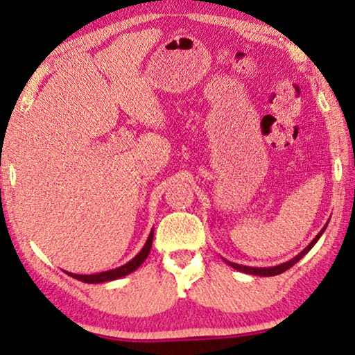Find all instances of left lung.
Returning a JSON list of instances; mask_svg holds the SVG:
<instances>
[{"label": "left lung", "mask_w": 355, "mask_h": 355, "mask_svg": "<svg viewBox=\"0 0 355 355\" xmlns=\"http://www.w3.org/2000/svg\"><path fill=\"white\" fill-rule=\"evenodd\" d=\"M327 225H329V221H327ZM327 225L324 226V228L320 230V232L319 234H317L313 241H311V244L304 248L303 252H300L298 255L296 257H293L292 260H288V261H285V263H282V264H277V266H271V268H252V266H244V264H237V263H231V261H228V260H225L226 263L230 264L231 268H234V269H237V271H241V272H245V274H252V276H263V277H269V276H277V274H282V272H285L287 271V269H290L293 266V264H296L298 263L301 258H303L306 253H308L311 248H313L314 245H315V242L320 239V236L324 234V231L327 230Z\"/></svg>", "instance_id": "obj_1"}]
</instances>
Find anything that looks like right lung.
<instances>
[{"label":"right lung","mask_w":355,"mask_h":355,"mask_svg":"<svg viewBox=\"0 0 355 355\" xmlns=\"http://www.w3.org/2000/svg\"><path fill=\"white\" fill-rule=\"evenodd\" d=\"M153 236H155V231L151 230L150 236H148V239L145 242V245L141 250L137 253V255L132 258L130 261H127L123 266L116 268V269H110V271H103V272H97V274H73V272H67L68 276L75 277L78 280H81V282H86V284H102V282H110V280H116V279H121L127 276V274L134 272L137 268H140V264L146 260L148 253L151 250V245H153Z\"/></svg>","instance_id":"obj_1"}]
</instances>
